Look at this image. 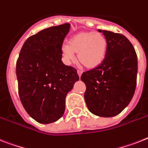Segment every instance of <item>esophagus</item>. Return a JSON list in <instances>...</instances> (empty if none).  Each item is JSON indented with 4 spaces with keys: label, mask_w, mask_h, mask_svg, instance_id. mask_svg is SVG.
Masks as SVG:
<instances>
[{
    "label": "esophagus",
    "mask_w": 148,
    "mask_h": 148,
    "mask_svg": "<svg viewBox=\"0 0 148 148\" xmlns=\"http://www.w3.org/2000/svg\"><path fill=\"white\" fill-rule=\"evenodd\" d=\"M77 74L78 76H79V77H81V74H82V71L80 70H77Z\"/></svg>",
    "instance_id": "1"
}]
</instances>
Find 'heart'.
I'll use <instances>...</instances> for the list:
<instances>
[{"mask_svg":"<svg viewBox=\"0 0 148 148\" xmlns=\"http://www.w3.org/2000/svg\"><path fill=\"white\" fill-rule=\"evenodd\" d=\"M108 49L106 37L99 32L84 31L72 36L68 45L62 46V52L67 62L74 59L77 53L78 62L85 68L92 70L99 67L104 61Z\"/></svg>","mask_w":148,"mask_h":148,"instance_id":"heart-1","label":"heart"}]
</instances>
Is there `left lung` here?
<instances>
[{
    "mask_svg": "<svg viewBox=\"0 0 148 148\" xmlns=\"http://www.w3.org/2000/svg\"><path fill=\"white\" fill-rule=\"evenodd\" d=\"M103 32L108 42L106 55L97 68L84 72V99L93 114L100 117L117 116L129 104L137 83L138 58L132 44L125 36Z\"/></svg>",
    "mask_w": 148,
    "mask_h": 148,
    "instance_id": "left-lung-1",
    "label": "left lung"
}]
</instances>
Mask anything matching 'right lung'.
I'll use <instances>...</instances> for the list:
<instances>
[{"label": "right lung", "mask_w": 148, "mask_h": 148, "mask_svg": "<svg viewBox=\"0 0 148 148\" xmlns=\"http://www.w3.org/2000/svg\"><path fill=\"white\" fill-rule=\"evenodd\" d=\"M70 24L51 26L29 37L16 61L20 101L36 122L57 121L65 110V98L79 80L77 70L62 62V46Z\"/></svg>", "instance_id": "1"}]
</instances>
